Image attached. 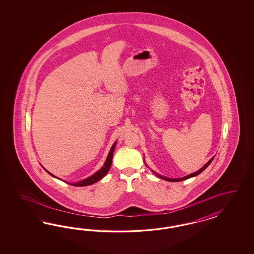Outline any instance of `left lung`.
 I'll use <instances>...</instances> for the list:
<instances>
[{
    "mask_svg": "<svg viewBox=\"0 0 254 254\" xmlns=\"http://www.w3.org/2000/svg\"><path fill=\"white\" fill-rule=\"evenodd\" d=\"M214 159V156L209 160V161L206 164V165H204L203 166V168H201L199 170H197V171H195V172H193V173H191V174H189V175H187V176H185V177L183 178H178V179H170V178L164 177V176H161V175H159L158 173H156L155 171L154 170H152L153 172H154V174H155L157 177L161 178L163 180H165V181H168V182H182V181H185V180H187V179H190V178L195 177V176H197L198 174H200L202 171H204L205 169H207L208 167V165L212 162V160Z\"/></svg>",
    "mask_w": 254,
    "mask_h": 254,
    "instance_id": "obj_1",
    "label": "left lung"
}]
</instances>
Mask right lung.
<instances>
[{
  "label": "right lung",
  "mask_w": 254,
  "mask_h": 254,
  "mask_svg": "<svg viewBox=\"0 0 254 254\" xmlns=\"http://www.w3.org/2000/svg\"><path fill=\"white\" fill-rule=\"evenodd\" d=\"M116 141L114 143V145L112 146V148H111V150H110V152H109V154H108L107 158H106V161L104 163V165H103L102 168H101L100 170H98L96 173H94L91 176L86 178V179L83 180V181L77 182V183H72V184H71V183H67V182H65V183L72 185V186H87V185H93V184H95V183H97L98 181L101 180L104 176H106L108 171L110 170L111 166H112L113 155H114V152H115V149H116ZM46 172H47L48 174H50L52 177L57 178L56 176H54L52 173H50L49 171L46 170ZM57 179H59V178H57ZM60 180H61V179H60ZM62 181H63V180H62ZM63 182H64V181H63Z\"/></svg>",
  "instance_id": "add662e5"
}]
</instances>
